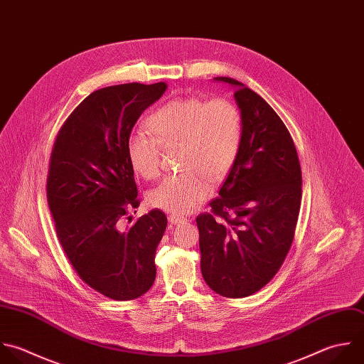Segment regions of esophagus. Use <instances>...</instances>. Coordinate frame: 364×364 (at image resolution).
<instances>
[{"label": "esophagus", "instance_id": "1", "mask_svg": "<svg viewBox=\"0 0 364 364\" xmlns=\"http://www.w3.org/2000/svg\"><path fill=\"white\" fill-rule=\"evenodd\" d=\"M186 221H187V218H186V217H181V215H176V214H171V215H168V223H170V224H174V225H177V224L186 223Z\"/></svg>", "mask_w": 364, "mask_h": 364}]
</instances>
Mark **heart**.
<instances>
[{
	"label": "heart",
	"instance_id": "heart-1",
	"mask_svg": "<svg viewBox=\"0 0 364 364\" xmlns=\"http://www.w3.org/2000/svg\"><path fill=\"white\" fill-rule=\"evenodd\" d=\"M146 133L134 132L126 151L133 170L146 180L160 173V146L181 144L178 174L167 176L149 193V204L174 214H187L211 194V183L231 170L242 141V117L225 99L176 97L149 119Z\"/></svg>",
	"mask_w": 364,
	"mask_h": 364
}]
</instances>
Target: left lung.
<instances>
[{
    "instance_id": "left-lung-1",
    "label": "left lung",
    "mask_w": 364,
    "mask_h": 364,
    "mask_svg": "<svg viewBox=\"0 0 364 364\" xmlns=\"http://www.w3.org/2000/svg\"><path fill=\"white\" fill-rule=\"evenodd\" d=\"M242 117V141L211 213L197 217L201 272L225 298H245L279 271L292 245L302 200L294 140L277 112L244 83L227 77Z\"/></svg>"
}]
</instances>
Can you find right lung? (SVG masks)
<instances>
[{"instance_id": "obj_1", "label": "right lung", "mask_w": 364, "mask_h": 364, "mask_svg": "<svg viewBox=\"0 0 364 364\" xmlns=\"http://www.w3.org/2000/svg\"><path fill=\"white\" fill-rule=\"evenodd\" d=\"M166 89L134 82L95 90L68 117L50 156L46 194L59 242L80 279L114 301L141 296L156 279L166 214L151 210L126 230L122 218L139 207L127 139Z\"/></svg>"}]
</instances>
